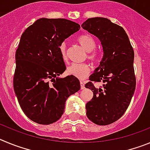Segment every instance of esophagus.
Masks as SVG:
<instances>
[{
  "label": "esophagus",
  "instance_id": "obj_1",
  "mask_svg": "<svg viewBox=\"0 0 150 150\" xmlns=\"http://www.w3.org/2000/svg\"><path fill=\"white\" fill-rule=\"evenodd\" d=\"M80 88H81V89L85 88V83L83 81H80Z\"/></svg>",
  "mask_w": 150,
  "mask_h": 150
}]
</instances>
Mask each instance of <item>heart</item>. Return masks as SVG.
I'll return each mask as SVG.
<instances>
[{
  "mask_svg": "<svg viewBox=\"0 0 150 150\" xmlns=\"http://www.w3.org/2000/svg\"><path fill=\"white\" fill-rule=\"evenodd\" d=\"M78 42L79 45L84 49L86 52H88L87 58L91 62H96L98 60V55L96 52L93 51L96 46L95 40L92 36L90 34H84L80 36L78 38ZM59 52L61 56L64 61L67 59V50H66V44L64 43H61L59 46ZM67 74L71 76H74L78 79H84L90 73V66L86 63L76 64L73 63L67 67Z\"/></svg>",
  "mask_w": 150,
  "mask_h": 150,
  "instance_id": "heart-1",
  "label": "heart"
}]
</instances>
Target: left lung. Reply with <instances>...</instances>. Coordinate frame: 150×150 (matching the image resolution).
Listing matches in <instances>:
<instances>
[{
    "instance_id": "obj_1",
    "label": "left lung",
    "mask_w": 150,
    "mask_h": 150,
    "mask_svg": "<svg viewBox=\"0 0 150 150\" xmlns=\"http://www.w3.org/2000/svg\"><path fill=\"white\" fill-rule=\"evenodd\" d=\"M81 26L100 40L104 52L85 86L93 91L86 105V116L95 124L107 125L120 119L132 100L136 87L134 53L125 30L108 18H88ZM92 81H102L103 86L95 87Z\"/></svg>"
}]
</instances>
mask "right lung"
Wrapping results in <instances>:
<instances>
[{"mask_svg":"<svg viewBox=\"0 0 150 150\" xmlns=\"http://www.w3.org/2000/svg\"><path fill=\"white\" fill-rule=\"evenodd\" d=\"M79 28V24L65 18H42L21 36L13 88L22 111L34 122L58 121L67 98L80 89L75 76L58 77L66 70L59 46Z\"/></svg>","mask_w":150,"mask_h":150,"instance_id":"1","label":"right lung"}]
</instances>
